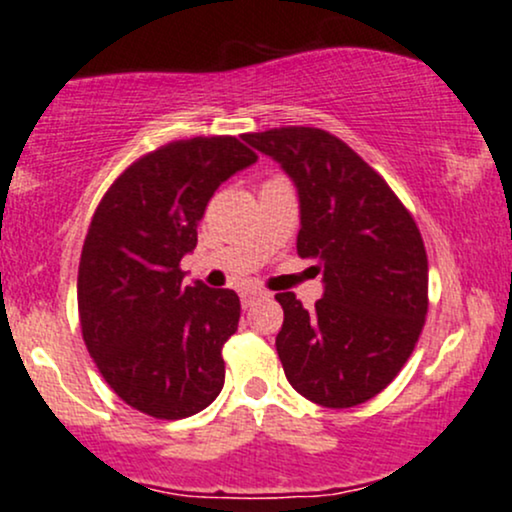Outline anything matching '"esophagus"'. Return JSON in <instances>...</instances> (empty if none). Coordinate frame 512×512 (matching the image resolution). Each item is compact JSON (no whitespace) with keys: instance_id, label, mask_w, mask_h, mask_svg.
<instances>
[{"instance_id":"esophagus-1","label":"esophagus","mask_w":512,"mask_h":512,"mask_svg":"<svg viewBox=\"0 0 512 512\" xmlns=\"http://www.w3.org/2000/svg\"><path fill=\"white\" fill-rule=\"evenodd\" d=\"M264 296H267V293L260 291V289H248V291H243V308H250V305L255 303L257 298H264Z\"/></svg>"}]
</instances>
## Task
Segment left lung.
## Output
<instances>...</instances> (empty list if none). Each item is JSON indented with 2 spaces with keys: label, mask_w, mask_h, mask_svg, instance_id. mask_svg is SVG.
<instances>
[{
  "label": "left lung",
  "mask_w": 512,
  "mask_h": 512,
  "mask_svg": "<svg viewBox=\"0 0 512 512\" xmlns=\"http://www.w3.org/2000/svg\"><path fill=\"white\" fill-rule=\"evenodd\" d=\"M293 180L301 202L298 255L320 262L325 293L305 310L276 293V354L310 402L349 409L383 392L414 351L428 313V260L416 221L390 185L325 129L245 134Z\"/></svg>",
  "instance_id": "1"
}]
</instances>
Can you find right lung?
Listing matches in <instances>:
<instances>
[{"mask_svg": "<svg viewBox=\"0 0 512 512\" xmlns=\"http://www.w3.org/2000/svg\"><path fill=\"white\" fill-rule=\"evenodd\" d=\"M255 161L236 137L170 142L134 161L93 214L76 281L81 334L105 383L137 411L175 421L219 397L240 301L182 284L180 260L221 182Z\"/></svg>", "mask_w": 512, "mask_h": 512, "instance_id": "right-lung-1", "label": "right lung"}]
</instances>
